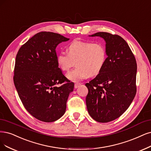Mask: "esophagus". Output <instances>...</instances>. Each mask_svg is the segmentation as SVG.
I'll return each mask as SVG.
<instances>
[{
  "label": "esophagus",
  "mask_w": 151,
  "mask_h": 151,
  "mask_svg": "<svg viewBox=\"0 0 151 151\" xmlns=\"http://www.w3.org/2000/svg\"><path fill=\"white\" fill-rule=\"evenodd\" d=\"M81 85V84H80V83H76L75 85H74V87H75V89H77V88L79 87Z\"/></svg>",
  "instance_id": "34e87169"
}]
</instances>
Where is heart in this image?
<instances>
[{
  "mask_svg": "<svg viewBox=\"0 0 151 151\" xmlns=\"http://www.w3.org/2000/svg\"><path fill=\"white\" fill-rule=\"evenodd\" d=\"M107 59V49L101 42L75 40L67 46V52L61 51L57 55V64L63 71L74 65L76 67L67 74L69 80L77 82L87 79L90 75L99 74Z\"/></svg>",
  "mask_w": 151,
  "mask_h": 151,
  "instance_id": "1",
  "label": "heart"
}]
</instances>
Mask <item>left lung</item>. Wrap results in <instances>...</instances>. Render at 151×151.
I'll use <instances>...</instances> for the list:
<instances>
[{"instance_id":"8db88e82","label":"left lung","mask_w":151,"mask_h":151,"mask_svg":"<svg viewBox=\"0 0 151 151\" xmlns=\"http://www.w3.org/2000/svg\"><path fill=\"white\" fill-rule=\"evenodd\" d=\"M89 36L105 40L107 59L100 73L86 84L87 109L95 121L108 122L120 117L136 96L137 63L121 36L104 32Z\"/></svg>"}]
</instances>
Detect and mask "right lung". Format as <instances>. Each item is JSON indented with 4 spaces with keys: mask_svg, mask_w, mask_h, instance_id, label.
<instances>
[{
    "mask_svg": "<svg viewBox=\"0 0 151 151\" xmlns=\"http://www.w3.org/2000/svg\"><path fill=\"white\" fill-rule=\"evenodd\" d=\"M69 40L57 33L40 32L22 45L16 55L15 87L26 110L39 121L51 122L60 118L74 90V82H68L56 60L57 46Z\"/></svg>",
    "mask_w": 151,
    "mask_h": 151,
    "instance_id": "right-lung-1",
    "label": "right lung"
}]
</instances>
